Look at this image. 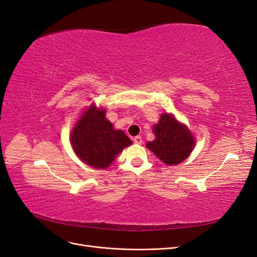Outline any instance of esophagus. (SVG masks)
<instances>
[{
	"label": "esophagus",
	"instance_id": "1",
	"mask_svg": "<svg viewBox=\"0 0 257 257\" xmlns=\"http://www.w3.org/2000/svg\"><path fill=\"white\" fill-rule=\"evenodd\" d=\"M134 143L135 144H137V145H142L143 144V138L141 137V136H136V137H134Z\"/></svg>",
	"mask_w": 257,
	"mask_h": 257
}]
</instances>
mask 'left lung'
I'll return each mask as SVG.
<instances>
[{"label": "left lung", "mask_w": 257, "mask_h": 257, "mask_svg": "<svg viewBox=\"0 0 257 257\" xmlns=\"http://www.w3.org/2000/svg\"><path fill=\"white\" fill-rule=\"evenodd\" d=\"M155 139L146 146L167 165H176L189 157L195 145V139L183 124L172 114L163 113L153 127Z\"/></svg>", "instance_id": "1"}]
</instances>
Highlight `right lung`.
Returning <instances> with one entry per match:
<instances>
[{"mask_svg": "<svg viewBox=\"0 0 257 257\" xmlns=\"http://www.w3.org/2000/svg\"><path fill=\"white\" fill-rule=\"evenodd\" d=\"M106 111L90 106L74 127L71 142L76 154L85 163L95 168H106L114 161L132 141L121 130H114L105 118Z\"/></svg>", "mask_w": 257, "mask_h": 257, "instance_id": "right-lung-1", "label": "right lung"}]
</instances>
